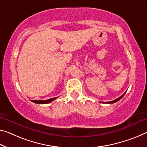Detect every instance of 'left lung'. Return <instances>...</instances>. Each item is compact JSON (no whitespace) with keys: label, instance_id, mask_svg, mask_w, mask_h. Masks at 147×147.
Segmentation results:
<instances>
[{"label":"left lung","instance_id":"left-lung-1","mask_svg":"<svg viewBox=\"0 0 147 147\" xmlns=\"http://www.w3.org/2000/svg\"><path fill=\"white\" fill-rule=\"evenodd\" d=\"M125 93H123L122 95H121V96H119V98H116V99H115V100H112V101H110V102H104V103H107V104H112V103H115V102H118V100H120V99L122 98V97L125 95Z\"/></svg>","mask_w":147,"mask_h":147}]
</instances>
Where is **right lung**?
Listing matches in <instances>:
<instances>
[{
    "label": "right lung",
    "mask_w": 147,
    "mask_h": 147,
    "mask_svg": "<svg viewBox=\"0 0 147 147\" xmlns=\"http://www.w3.org/2000/svg\"><path fill=\"white\" fill-rule=\"evenodd\" d=\"M57 98V97H55V98H52L50 99H48V100H31V102L36 103V104H48L51 102H53L54 100Z\"/></svg>",
    "instance_id": "obj_1"
}]
</instances>
